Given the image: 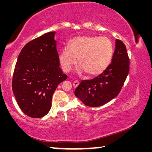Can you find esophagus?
Returning <instances> with one entry per match:
<instances>
[{"label": "esophagus", "mask_w": 152, "mask_h": 152, "mask_svg": "<svg viewBox=\"0 0 152 152\" xmlns=\"http://www.w3.org/2000/svg\"><path fill=\"white\" fill-rule=\"evenodd\" d=\"M78 84H79V82L78 80L74 81V82H73V86L74 87V88H76V87L78 86Z\"/></svg>", "instance_id": "34e87169"}]
</instances>
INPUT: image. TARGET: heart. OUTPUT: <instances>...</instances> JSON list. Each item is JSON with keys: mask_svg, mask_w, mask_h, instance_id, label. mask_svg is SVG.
I'll use <instances>...</instances> for the list:
<instances>
[{"mask_svg": "<svg viewBox=\"0 0 152 152\" xmlns=\"http://www.w3.org/2000/svg\"><path fill=\"white\" fill-rule=\"evenodd\" d=\"M113 54V45L109 38L97 36H79L69 42L59 55L63 70L70 72L77 63L79 72H87L89 75L101 74L109 66Z\"/></svg>", "mask_w": 152, "mask_h": 152, "instance_id": "1", "label": "heart"}]
</instances>
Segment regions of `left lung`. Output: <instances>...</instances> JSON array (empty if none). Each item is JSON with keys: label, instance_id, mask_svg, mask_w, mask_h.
Wrapping results in <instances>:
<instances>
[{"label": "left lung", "instance_id": "8db88e82", "mask_svg": "<svg viewBox=\"0 0 152 152\" xmlns=\"http://www.w3.org/2000/svg\"><path fill=\"white\" fill-rule=\"evenodd\" d=\"M129 71V58L126 46L116 39L111 64L103 72L92 80H82L74 94L86 106L100 107L116 97Z\"/></svg>", "mask_w": 152, "mask_h": 152}]
</instances>
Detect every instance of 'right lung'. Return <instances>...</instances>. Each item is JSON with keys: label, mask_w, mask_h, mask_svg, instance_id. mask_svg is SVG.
Masks as SVG:
<instances>
[{"label": "right lung", "mask_w": 152, "mask_h": 152, "mask_svg": "<svg viewBox=\"0 0 152 152\" xmlns=\"http://www.w3.org/2000/svg\"><path fill=\"white\" fill-rule=\"evenodd\" d=\"M55 34L49 32L28 42L15 65L12 92L20 110L30 117L48 114L53 92L68 78L60 68Z\"/></svg>", "instance_id": "right-lung-1"}]
</instances>
